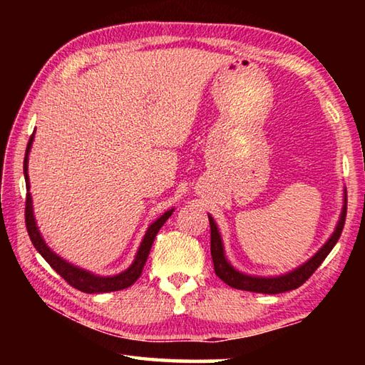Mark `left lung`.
<instances>
[{
    "label": "left lung",
    "instance_id": "left-lung-1",
    "mask_svg": "<svg viewBox=\"0 0 365 365\" xmlns=\"http://www.w3.org/2000/svg\"><path fill=\"white\" fill-rule=\"evenodd\" d=\"M346 190L343 193V207L339 212V219L336 222V227L330 238L324 243L316 255L311 259H307L306 262H302L299 267L287 272V274L275 275V277H261V275H250L245 272H240L235 269L228 261L224 250V242H222L219 227L215 224V220L211 214H207L209 225H211V256L214 262V272L222 282H225L228 287H233L237 289H245V292L252 293H264V294H277V293H285L292 292L301 287L314 272L317 270L320 264L324 262V259L329 256V252L333 250V246L336 245L339 235L343 232L344 220H346Z\"/></svg>",
    "mask_w": 365,
    "mask_h": 365
}]
</instances>
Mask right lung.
Returning a JSON list of instances; mask_svg holds the SVG:
<instances>
[{"label": "right lung", "mask_w": 365, "mask_h": 365, "mask_svg": "<svg viewBox=\"0 0 365 365\" xmlns=\"http://www.w3.org/2000/svg\"><path fill=\"white\" fill-rule=\"evenodd\" d=\"M34 137H35V132L32 133V137H30V140H29V145H27V150H26V158H24V177H26V187H27L26 225H27L29 237H30V240H32L35 250L40 252L43 259H45V261L49 265H51V267L56 270L58 274L63 277V279L67 283H69L71 287L77 288L83 293L91 294V293L119 292V289L128 288L130 285H133V283L138 280L141 272H143L148 255H150L153 242H154V238H156L159 228L165 224V220L170 217L172 212H174V209H169V211H165L159 219L154 220L153 224L148 227V230L145 233L143 240H141V243L138 246V251H137V255H135V259H133V262L130 264V267L120 272V274L103 277V275H96L90 270H85L82 267H77V265H73L71 262H67L66 259H63L59 255H56V252H54L51 248H49L45 240H43L38 227H36V220H35V215H34L32 195H30V180H29V154H30V150H32Z\"/></svg>", "instance_id": "right-lung-1"}]
</instances>
